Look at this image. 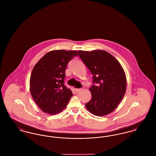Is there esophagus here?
I'll list each match as a JSON object with an SVG mask.
<instances>
[{"instance_id":"34e87169","label":"esophagus","mask_w":156,"mask_h":156,"mask_svg":"<svg viewBox=\"0 0 156 156\" xmlns=\"http://www.w3.org/2000/svg\"><path fill=\"white\" fill-rule=\"evenodd\" d=\"M82 89H82V88H79V89H76L75 90H76V92H80L82 90Z\"/></svg>"}]
</instances>
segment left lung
<instances>
[{"instance_id":"left-lung-1","label":"left lung","mask_w":156,"mask_h":156,"mask_svg":"<svg viewBox=\"0 0 156 156\" xmlns=\"http://www.w3.org/2000/svg\"><path fill=\"white\" fill-rule=\"evenodd\" d=\"M79 55L93 74L89 88L92 98L85 106L92 114L102 116L113 111L123 98L126 90V74L123 68L112 54L106 51L79 50Z\"/></svg>"}]
</instances>
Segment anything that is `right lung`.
<instances>
[{
	"mask_svg": "<svg viewBox=\"0 0 156 156\" xmlns=\"http://www.w3.org/2000/svg\"><path fill=\"white\" fill-rule=\"evenodd\" d=\"M76 55L75 50H52L34 66L30 76V93L43 112L55 115L66 108L73 94L64 84L66 69Z\"/></svg>",
	"mask_w": 156,
	"mask_h": 156,
	"instance_id": "1",
	"label": "right lung"
}]
</instances>
